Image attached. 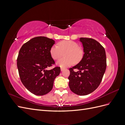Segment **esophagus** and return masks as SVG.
<instances>
[{"label":"esophagus","mask_w":125,"mask_h":125,"mask_svg":"<svg viewBox=\"0 0 125 125\" xmlns=\"http://www.w3.org/2000/svg\"><path fill=\"white\" fill-rule=\"evenodd\" d=\"M60 70H61L62 71H63L64 70H65V69H64L63 68H60Z\"/></svg>","instance_id":"esophagus-1"}]
</instances>
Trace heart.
I'll return each mask as SVG.
<instances>
[{
	"label": "heart",
	"instance_id": "1",
	"mask_svg": "<svg viewBox=\"0 0 125 125\" xmlns=\"http://www.w3.org/2000/svg\"><path fill=\"white\" fill-rule=\"evenodd\" d=\"M78 47V44L73 41H63L60 42L58 45H52L50 50V55L52 59L57 60L66 52L64 54L65 57L59 59L56 64L62 68L67 67L81 59L83 53Z\"/></svg>",
	"mask_w": 125,
	"mask_h": 125
}]
</instances>
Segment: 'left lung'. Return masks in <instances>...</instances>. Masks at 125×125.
<instances>
[{"instance_id": "1", "label": "left lung", "mask_w": 125, "mask_h": 125, "mask_svg": "<svg viewBox=\"0 0 125 125\" xmlns=\"http://www.w3.org/2000/svg\"><path fill=\"white\" fill-rule=\"evenodd\" d=\"M79 41L84 54L81 61L69 69V86L74 93L86 95L100 84L106 68V57L104 48L96 40L81 37ZM73 69L79 71L75 72Z\"/></svg>"}]
</instances>
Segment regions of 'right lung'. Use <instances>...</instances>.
<instances>
[{
	"label": "right lung",
	"instance_id": "1",
	"mask_svg": "<svg viewBox=\"0 0 125 125\" xmlns=\"http://www.w3.org/2000/svg\"><path fill=\"white\" fill-rule=\"evenodd\" d=\"M55 42L45 36L35 37L22 45L19 52L17 67L21 81L27 90L36 95L50 92L60 73L58 67L46 69L55 63L50 52Z\"/></svg>",
	"mask_w": 125,
	"mask_h": 125
}]
</instances>
